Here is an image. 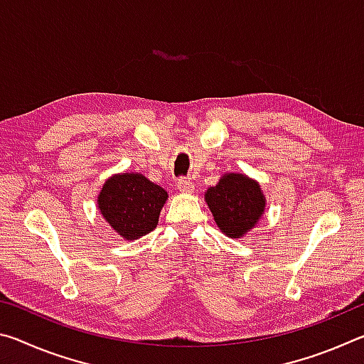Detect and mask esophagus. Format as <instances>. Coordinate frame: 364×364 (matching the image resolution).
I'll return each mask as SVG.
<instances>
[{
  "mask_svg": "<svg viewBox=\"0 0 364 364\" xmlns=\"http://www.w3.org/2000/svg\"><path fill=\"white\" fill-rule=\"evenodd\" d=\"M176 186L178 189L181 191V193H193V181L189 180V178H180V180L176 181Z\"/></svg>",
  "mask_w": 364,
  "mask_h": 364,
  "instance_id": "1",
  "label": "esophagus"
}]
</instances>
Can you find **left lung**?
<instances>
[{
  "label": "left lung",
  "instance_id": "left-lung-1",
  "mask_svg": "<svg viewBox=\"0 0 364 364\" xmlns=\"http://www.w3.org/2000/svg\"><path fill=\"white\" fill-rule=\"evenodd\" d=\"M207 205L221 232L239 239L254 228L264 212L260 184L241 173H226L205 193Z\"/></svg>",
  "mask_w": 364,
  "mask_h": 364
}]
</instances>
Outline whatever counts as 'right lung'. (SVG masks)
Returning <instances> with one entry per match:
<instances>
[{
  "label": "right lung",
  "mask_w": 364,
  "mask_h": 364,
  "mask_svg": "<svg viewBox=\"0 0 364 364\" xmlns=\"http://www.w3.org/2000/svg\"><path fill=\"white\" fill-rule=\"evenodd\" d=\"M167 199V191L144 175L122 173L104 183L97 196V208L119 236L134 241L157 226Z\"/></svg>",
  "instance_id": "obj_1"
}]
</instances>
